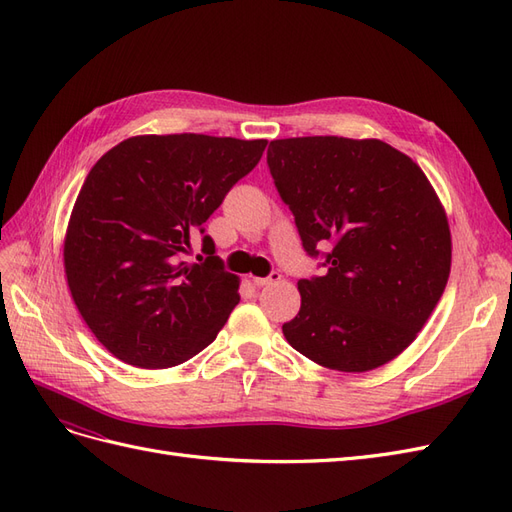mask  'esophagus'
Returning a JSON list of instances; mask_svg holds the SVG:
<instances>
[{"label": "esophagus", "mask_w": 512, "mask_h": 512, "mask_svg": "<svg viewBox=\"0 0 512 512\" xmlns=\"http://www.w3.org/2000/svg\"><path fill=\"white\" fill-rule=\"evenodd\" d=\"M280 280H282V273L280 271H271L267 277H254V284L258 288H262V286H269V284H275V282H280Z\"/></svg>", "instance_id": "esophagus-1"}]
</instances>
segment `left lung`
I'll use <instances>...</instances> for the list:
<instances>
[{
  "label": "left lung",
  "mask_w": 512,
  "mask_h": 512,
  "mask_svg": "<svg viewBox=\"0 0 512 512\" xmlns=\"http://www.w3.org/2000/svg\"><path fill=\"white\" fill-rule=\"evenodd\" d=\"M267 164L322 275L299 280L282 331L322 367L361 374L393 361L425 327L451 273V230L429 179L378 138L271 141Z\"/></svg>",
  "instance_id": "1"
}]
</instances>
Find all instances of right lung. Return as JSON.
<instances>
[{"mask_svg":"<svg viewBox=\"0 0 512 512\" xmlns=\"http://www.w3.org/2000/svg\"><path fill=\"white\" fill-rule=\"evenodd\" d=\"M267 141L230 136H132L89 170L64 241L72 299L119 361L166 369L192 359L239 303L205 222L258 164ZM196 236L203 263H185Z\"/></svg>","mask_w":512,"mask_h":512,"instance_id":"1","label":"right lung"}]
</instances>
